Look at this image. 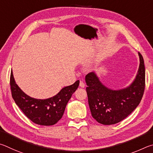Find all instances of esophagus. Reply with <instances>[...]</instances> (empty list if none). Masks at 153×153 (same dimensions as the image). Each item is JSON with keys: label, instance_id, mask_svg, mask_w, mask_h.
<instances>
[{"label": "esophagus", "instance_id": "34e87169", "mask_svg": "<svg viewBox=\"0 0 153 153\" xmlns=\"http://www.w3.org/2000/svg\"><path fill=\"white\" fill-rule=\"evenodd\" d=\"M79 86H80V87H81V88H84L85 86V83L82 81H80Z\"/></svg>", "mask_w": 153, "mask_h": 153}]
</instances>
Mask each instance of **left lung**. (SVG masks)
<instances>
[{
  "label": "left lung",
  "mask_w": 153,
  "mask_h": 153,
  "mask_svg": "<svg viewBox=\"0 0 153 153\" xmlns=\"http://www.w3.org/2000/svg\"><path fill=\"white\" fill-rule=\"evenodd\" d=\"M139 64L135 79L126 87L112 89L104 85L95 72L86 75L88 101L93 118L103 125L117 124L128 117L139 105L145 87L144 60L138 52Z\"/></svg>",
  "instance_id": "left-lung-1"
}]
</instances>
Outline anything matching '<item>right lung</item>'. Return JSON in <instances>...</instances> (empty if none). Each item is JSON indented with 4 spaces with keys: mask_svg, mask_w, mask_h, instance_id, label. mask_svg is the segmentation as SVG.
Returning a JSON list of instances; mask_svg holds the SVG:
<instances>
[{
    "mask_svg": "<svg viewBox=\"0 0 153 153\" xmlns=\"http://www.w3.org/2000/svg\"><path fill=\"white\" fill-rule=\"evenodd\" d=\"M10 85L15 103L29 120L38 125L52 126L62 118L67 103L79 87V81L62 88L58 94L45 100H37L25 94L16 83L13 71Z\"/></svg>",
    "mask_w": 153,
    "mask_h": 153,
    "instance_id": "add662e5",
    "label": "right lung"
}]
</instances>
